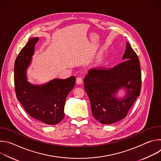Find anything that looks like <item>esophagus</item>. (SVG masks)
<instances>
[{"label": "esophagus", "instance_id": "esophagus-1", "mask_svg": "<svg viewBox=\"0 0 161 161\" xmlns=\"http://www.w3.org/2000/svg\"><path fill=\"white\" fill-rule=\"evenodd\" d=\"M76 83L81 85L83 83V78L81 77H78L76 78Z\"/></svg>", "mask_w": 161, "mask_h": 161}]
</instances>
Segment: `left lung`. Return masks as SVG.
<instances>
[{
	"label": "left lung",
	"instance_id": "obj_1",
	"mask_svg": "<svg viewBox=\"0 0 161 161\" xmlns=\"http://www.w3.org/2000/svg\"><path fill=\"white\" fill-rule=\"evenodd\" d=\"M124 61L112 68H93L84 79L93 117L101 124H111L124 119L140 94L142 73L140 60L127 42ZM122 87L127 94L122 100L115 94Z\"/></svg>",
	"mask_w": 161,
	"mask_h": 161
}]
</instances>
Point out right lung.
I'll return each instance as SVG.
<instances>
[{
	"label": "right lung",
	"mask_w": 161,
	"mask_h": 161,
	"mask_svg": "<svg viewBox=\"0 0 161 161\" xmlns=\"http://www.w3.org/2000/svg\"><path fill=\"white\" fill-rule=\"evenodd\" d=\"M38 37L31 38L19 52L14 63V82L18 100L29 115L48 125H55L64 118L66 97L73 88L76 78L55 79L42 85L27 80L26 70L34 54Z\"/></svg>",
	"instance_id": "add662e5"
}]
</instances>
